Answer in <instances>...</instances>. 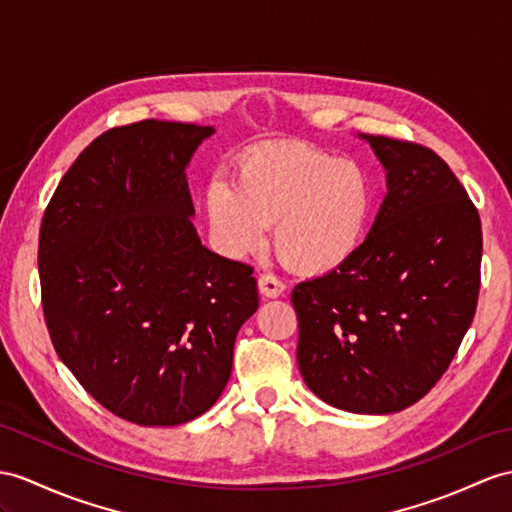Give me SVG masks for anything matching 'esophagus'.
Segmentation results:
<instances>
[{
	"mask_svg": "<svg viewBox=\"0 0 512 512\" xmlns=\"http://www.w3.org/2000/svg\"><path fill=\"white\" fill-rule=\"evenodd\" d=\"M258 289H260V295L267 297V299H273V297H280L284 293L286 286L276 276H269V273H263V276L258 278Z\"/></svg>",
	"mask_w": 512,
	"mask_h": 512,
	"instance_id": "obj_1",
	"label": "esophagus"
}]
</instances>
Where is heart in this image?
I'll list each match as a JSON object with an SVG mask.
<instances>
[{
  "label": "heart",
  "mask_w": 512,
  "mask_h": 512,
  "mask_svg": "<svg viewBox=\"0 0 512 512\" xmlns=\"http://www.w3.org/2000/svg\"><path fill=\"white\" fill-rule=\"evenodd\" d=\"M210 236L223 256L263 249L267 226L286 265L308 276L341 269L365 245L378 210L367 167L306 143H271L245 154L234 182L204 189Z\"/></svg>",
  "instance_id": "b5f03b06"
}]
</instances>
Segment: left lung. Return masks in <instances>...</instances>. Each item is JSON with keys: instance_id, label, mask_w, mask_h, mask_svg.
I'll use <instances>...</instances> for the list:
<instances>
[{"instance_id": "obj_1", "label": "left lung", "mask_w": 512, "mask_h": 512, "mask_svg": "<svg viewBox=\"0 0 512 512\" xmlns=\"http://www.w3.org/2000/svg\"><path fill=\"white\" fill-rule=\"evenodd\" d=\"M360 139L386 169V197L350 263L293 289L297 365L326 404L389 415L439 382L471 326L482 228L463 184L432 149Z\"/></svg>"}]
</instances>
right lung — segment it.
I'll return each instance as SVG.
<instances>
[{"instance_id":"1","label":"right lung","mask_w":512,"mask_h":512,"mask_svg":"<svg viewBox=\"0 0 512 512\" xmlns=\"http://www.w3.org/2000/svg\"><path fill=\"white\" fill-rule=\"evenodd\" d=\"M213 126L112 128L62 176L39 236L43 313L62 363L112 415L180 426L213 406L256 313L252 267L210 252L186 167Z\"/></svg>"}]
</instances>
